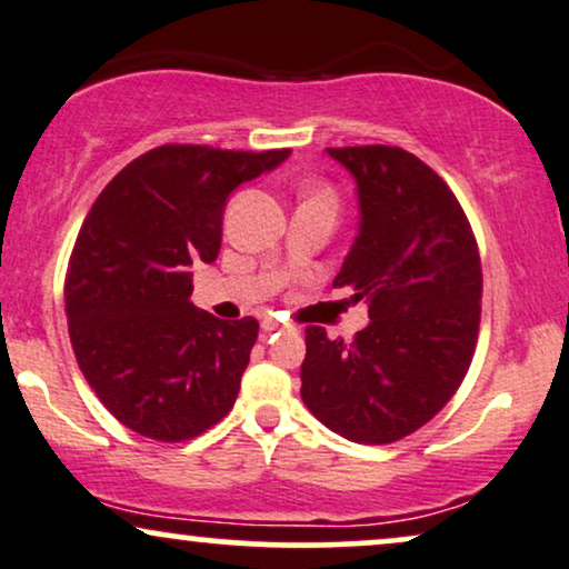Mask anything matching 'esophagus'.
Listing matches in <instances>:
<instances>
[{
    "instance_id": "obj_1",
    "label": "esophagus",
    "mask_w": 569,
    "mask_h": 569,
    "mask_svg": "<svg viewBox=\"0 0 569 569\" xmlns=\"http://www.w3.org/2000/svg\"><path fill=\"white\" fill-rule=\"evenodd\" d=\"M278 328H280V322L276 318H270V315H268V318H262L264 333H270V330H278Z\"/></svg>"
}]
</instances>
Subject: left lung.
<instances>
[{
  "label": "left lung",
  "mask_w": 569,
  "mask_h": 569,
  "mask_svg": "<svg viewBox=\"0 0 569 569\" xmlns=\"http://www.w3.org/2000/svg\"><path fill=\"white\" fill-rule=\"evenodd\" d=\"M357 181L359 233L333 286L368 301L355 341L307 326L301 399L357 443L415 433L457 393L480 326L478 241L443 178L386 143L330 147Z\"/></svg>",
  "instance_id": "1"
}]
</instances>
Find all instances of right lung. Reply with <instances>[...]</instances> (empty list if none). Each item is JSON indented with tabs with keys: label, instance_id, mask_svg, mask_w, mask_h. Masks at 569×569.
<instances>
[{
	"label": "right lung",
	"instance_id": "right-lung-1",
	"mask_svg": "<svg viewBox=\"0 0 569 569\" xmlns=\"http://www.w3.org/2000/svg\"><path fill=\"white\" fill-rule=\"evenodd\" d=\"M291 149L162 143L128 162L78 231L64 312L78 368L114 420L178 443L231 412L260 322L191 305V264L214 262L236 186Z\"/></svg>",
	"mask_w": 569,
	"mask_h": 569
}]
</instances>
